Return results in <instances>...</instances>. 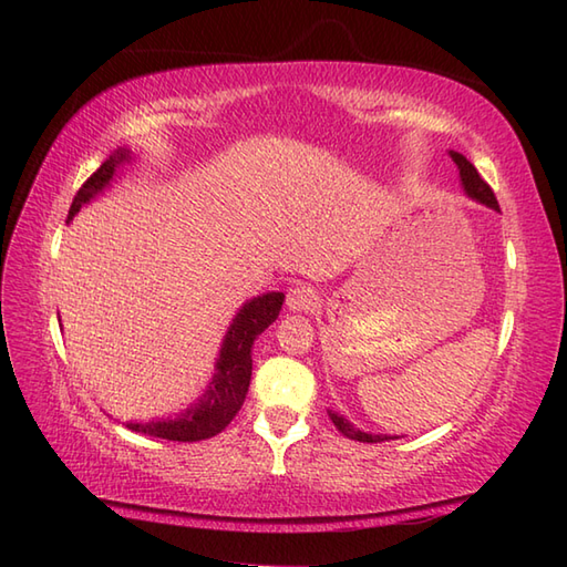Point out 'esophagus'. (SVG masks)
I'll use <instances>...</instances> for the list:
<instances>
[{
    "mask_svg": "<svg viewBox=\"0 0 567 567\" xmlns=\"http://www.w3.org/2000/svg\"><path fill=\"white\" fill-rule=\"evenodd\" d=\"M285 305L290 311H315L319 307V292L315 287H295L287 292Z\"/></svg>",
    "mask_w": 567,
    "mask_h": 567,
    "instance_id": "1",
    "label": "esophagus"
}]
</instances>
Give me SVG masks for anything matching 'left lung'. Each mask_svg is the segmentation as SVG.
<instances>
[{"mask_svg":"<svg viewBox=\"0 0 567 567\" xmlns=\"http://www.w3.org/2000/svg\"><path fill=\"white\" fill-rule=\"evenodd\" d=\"M449 155H451L453 163H455V167H457V179H461V187H463L465 195H467L470 199H473V202H477V204H485L487 209H495V212H499V204H497V199H495V192H492V189H489V185L485 183V179L477 175L475 165L470 163L463 153L449 151ZM329 416H331V421L336 424V429H339V431L343 433V436L353 439V441L380 443V441L396 439V436H388V433H370V431H360V429H355V426L351 424V421H348L343 414L333 412V409H329Z\"/></svg>","mask_w":567,"mask_h":567,"instance_id":"obj_1","label":"left lung"}]
</instances>
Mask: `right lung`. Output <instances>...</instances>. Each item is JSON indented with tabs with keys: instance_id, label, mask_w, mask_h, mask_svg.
I'll return each instance as SVG.
<instances>
[{
	"instance_id": "add662e5",
	"label": "right lung",
	"mask_w": 567,
	"mask_h": 567,
	"mask_svg": "<svg viewBox=\"0 0 567 567\" xmlns=\"http://www.w3.org/2000/svg\"><path fill=\"white\" fill-rule=\"evenodd\" d=\"M134 163V155L126 146H118L110 158H106L100 171L94 173L87 183L80 187V192L72 199V207L68 214V221H72L82 207L97 199L104 189H110L124 167ZM285 302L282 292H265L252 299H246L236 317L231 319L226 329V336L219 348L214 363V375L207 384V390L199 394L195 404H189L185 412L175 414L173 419H151V421H126V426L136 433H146L153 439H167V441H202L212 439L221 433L228 421H231L240 404H244L250 384V370H252V343L258 336L270 327V323L280 315Z\"/></svg>"
}]
</instances>
